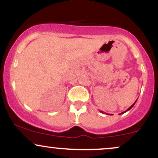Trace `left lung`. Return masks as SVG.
Returning a JSON list of instances; mask_svg holds the SVG:
<instances>
[{"mask_svg": "<svg viewBox=\"0 0 158 158\" xmlns=\"http://www.w3.org/2000/svg\"><path fill=\"white\" fill-rule=\"evenodd\" d=\"M136 102H137V101H135V103H134V104H133V105H132V106H130V107H129V108H128V109H127L126 110H125V111H124V112H123V113H121V114H123L126 113V112H127V111H128V110H130V109H131V108H132V107H133L134 106H135V103H136ZM100 112H101V113H102V114H105V113H104V112H103V111H102V110H101V111H100ZM106 114H107V115H108V114H107V113H106Z\"/></svg>", "mask_w": 158, "mask_h": 158, "instance_id": "left-lung-1", "label": "left lung"}]
</instances>
